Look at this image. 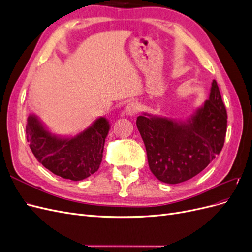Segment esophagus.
<instances>
[{
    "label": "esophagus",
    "mask_w": 252,
    "mask_h": 252,
    "mask_svg": "<svg viewBox=\"0 0 252 252\" xmlns=\"http://www.w3.org/2000/svg\"><path fill=\"white\" fill-rule=\"evenodd\" d=\"M139 111H140V105L138 103H135V102L129 103L125 108L126 116H129V117L134 116V114H136Z\"/></svg>",
    "instance_id": "1"
}]
</instances>
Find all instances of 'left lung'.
Instances as JSON below:
<instances>
[{"label":"left lung","instance_id":"left-lung-1","mask_svg":"<svg viewBox=\"0 0 252 252\" xmlns=\"http://www.w3.org/2000/svg\"><path fill=\"white\" fill-rule=\"evenodd\" d=\"M151 172L161 182L179 184L195 177L222 150L227 112L216 80L208 100L187 119L143 112L136 119Z\"/></svg>","mask_w":252,"mask_h":252}]
</instances>
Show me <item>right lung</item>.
Here are the masks:
<instances>
[{
	"instance_id": "right-lung-1",
	"label": "right lung",
	"mask_w": 252,
	"mask_h": 252,
	"mask_svg": "<svg viewBox=\"0 0 252 252\" xmlns=\"http://www.w3.org/2000/svg\"><path fill=\"white\" fill-rule=\"evenodd\" d=\"M109 130V121L100 117L77 134L60 135L32 113L27 119L26 138L37 161L48 170L63 179L82 181L100 167Z\"/></svg>"
}]
</instances>
